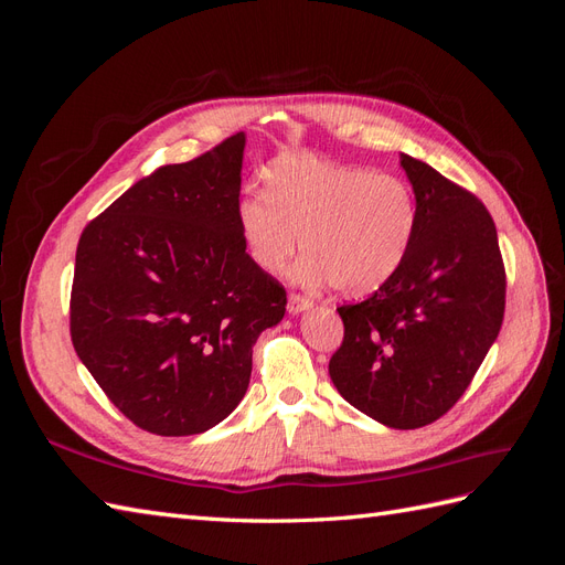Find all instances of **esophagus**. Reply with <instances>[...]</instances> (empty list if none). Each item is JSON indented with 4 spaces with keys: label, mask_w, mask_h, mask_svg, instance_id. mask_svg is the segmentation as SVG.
Returning a JSON list of instances; mask_svg holds the SVG:
<instances>
[{
    "label": "esophagus",
    "mask_w": 565,
    "mask_h": 565,
    "mask_svg": "<svg viewBox=\"0 0 565 565\" xmlns=\"http://www.w3.org/2000/svg\"><path fill=\"white\" fill-rule=\"evenodd\" d=\"M313 306V301L309 299V297H303V295H289V299H287V311L292 313V316H297V313H301V311H309Z\"/></svg>",
    "instance_id": "obj_1"
}]
</instances>
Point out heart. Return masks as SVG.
Returning a JSON list of instances; mask_svg holds the SVG:
<instances>
[{
	"instance_id": "b5f03b06",
	"label": "heart",
	"mask_w": 565,
	"mask_h": 565,
	"mask_svg": "<svg viewBox=\"0 0 565 565\" xmlns=\"http://www.w3.org/2000/svg\"><path fill=\"white\" fill-rule=\"evenodd\" d=\"M235 221L252 262L266 273L282 270L303 243V280L367 295L403 266L417 200L398 174L285 156L266 169V193L237 200Z\"/></svg>"
}]
</instances>
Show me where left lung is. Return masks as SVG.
Instances as JSON below:
<instances>
[{
    "label": "left lung",
    "instance_id": "8db88e82",
    "mask_svg": "<svg viewBox=\"0 0 565 565\" xmlns=\"http://www.w3.org/2000/svg\"><path fill=\"white\" fill-rule=\"evenodd\" d=\"M417 228L386 285L339 306L344 341L330 377L353 407L391 429H419L461 398L504 318L507 276L486 204L434 167L401 156Z\"/></svg>",
    "mask_w": 565,
    "mask_h": 565
}]
</instances>
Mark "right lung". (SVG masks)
Here are the masks:
<instances>
[{"label":"right lung","instance_id":"add662e5","mask_svg":"<svg viewBox=\"0 0 565 565\" xmlns=\"http://www.w3.org/2000/svg\"><path fill=\"white\" fill-rule=\"evenodd\" d=\"M245 134L136 181L82 231L71 337L110 403L143 431L193 436L243 401L252 347L285 287L237 231Z\"/></svg>","mask_w":565,"mask_h":565}]
</instances>
